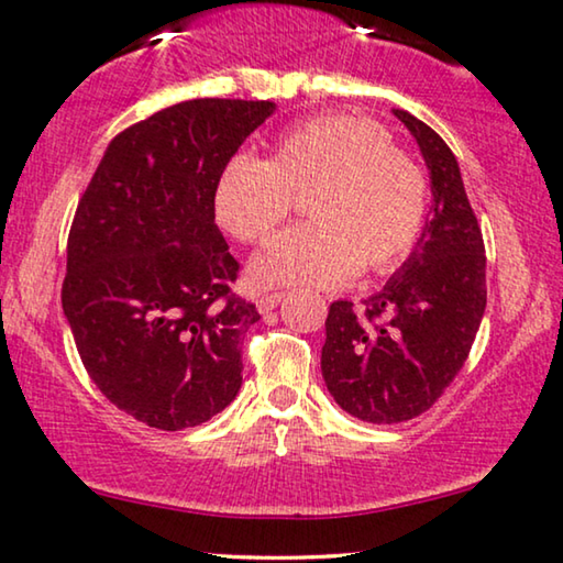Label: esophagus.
Wrapping results in <instances>:
<instances>
[{
    "instance_id": "esophagus-1",
    "label": "esophagus",
    "mask_w": 563,
    "mask_h": 563,
    "mask_svg": "<svg viewBox=\"0 0 563 563\" xmlns=\"http://www.w3.org/2000/svg\"><path fill=\"white\" fill-rule=\"evenodd\" d=\"M283 298H285V292H263V296H257V308L263 313H267V311H273V308L278 306Z\"/></svg>"
}]
</instances>
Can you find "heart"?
Returning <instances> with one entry per match:
<instances>
[{
	"mask_svg": "<svg viewBox=\"0 0 563 563\" xmlns=\"http://www.w3.org/2000/svg\"><path fill=\"white\" fill-rule=\"evenodd\" d=\"M306 196L308 224L280 234L255 263L265 285L331 288L354 273H390L421 240L429 188L385 126L316 117L275 142L271 161L240 153L213 186V213L240 242L263 244Z\"/></svg>",
	"mask_w": 563,
	"mask_h": 563,
	"instance_id": "obj_1",
	"label": "heart"
}]
</instances>
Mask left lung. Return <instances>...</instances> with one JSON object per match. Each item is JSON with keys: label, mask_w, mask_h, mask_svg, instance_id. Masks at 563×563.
<instances>
[{"label": "left lung", "mask_w": 563, "mask_h": 563, "mask_svg": "<svg viewBox=\"0 0 563 563\" xmlns=\"http://www.w3.org/2000/svg\"><path fill=\"white\" fill-rule=\"evenodd\" d=\"M431 173L433 213L398 273L327 316L321 372L346 413L367 423L421 416L464 367L487 306L485 242L454 153L429 124L395 109Z\"/></svg>", "instance_id": "obj_1"}]
</instances>
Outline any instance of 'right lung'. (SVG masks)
Instances as JSON below:
<instances>
[{
  "label": "right lung",
  "mask_w": 563,
  "mask_h": 563,
  "mask_svg": "<svg viewBox=\"0 0 563 563\" xmlns=\"http://www.w3.org/2000/svg\"><path fill=\"white\" fill-rule=\"evenodd\" d=\"M273 101H180L109 142L78 201L60 300L109 402L163 431L201 426L242 387L260 321L234 296L240 263L213 221V186Z\"/></svg>",
  "instance_id": "obj_1"
}]
</instances>
